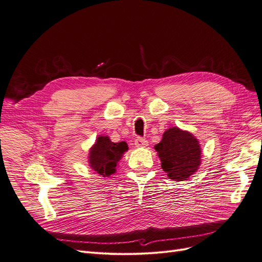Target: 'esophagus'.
Instances as JSON below:
<instances>
[{"instance_id": "34e87169", "label": "esophagus", "mask_w": 262, "mask_h": 262, "mask_svg": "<svg viewBox=\"0 0 262 262\" xmlns=\"http://www.w3.org/2000/svg\"><path fill=\"white\" fill-rule=\"evenodd\" d=\"M135 145L137 146V147H145V146L149 145V142H147L144 138L138 137L137 139L135 140Z\"/></svg>"}]
</instances>
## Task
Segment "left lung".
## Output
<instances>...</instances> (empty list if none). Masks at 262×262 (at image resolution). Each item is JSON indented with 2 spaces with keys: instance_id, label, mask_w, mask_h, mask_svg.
<instances>
[{
  "instance_id": "obj_1",
  "label": "left lung",
  "mask_w": 262,
  "mask_h": 262,
  "mask_svg": "<svg viewBox=\"0 0 262 262\" xmlns=\"http://www.w3.org/2000/svg\"><path fill=\"white\" fill-rule=\"evenodd\" d=\"M154 149L161 159L162 168L172 181H185L201 165V146L198 139L187 130L170 127Z\"/></svg>"
}]
</instances>
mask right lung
<instances>
[{"label": "right lung", "mask_w": 262, "mask_h": 262, "mask_svg": "<svg viewBox=\"0 0 262 262\" xmlns=\"http://www.w3.org/2000/svg\"><path fill=\"white\" fill-rule=\"evenodd\" d=\"M127 150L128 146L125 141L116 143L112 142L108 136L99 135L90 149L89 166L97 174L109 178L116 173L119 161Z\"/></svg>", "instance_id": "1"}]
</instances>
